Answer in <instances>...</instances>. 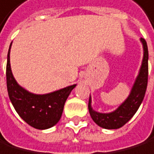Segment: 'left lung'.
<instances>
[{
    "label": "left lung",
    "mask_w": 154,
    "mask_h": 154,
    "mask_svg": "<svg viewBox=\"0 0 154 154\" xmlns=\"http://www.w3.org/2000/svg\"><path fill=\"white\" fill-rule=\"evenodd\" d=\"M143 45V60L139 73L135 79L132 90L128 98L122 103L116 110L111 113H99L93 110L91 106V97H89L88 110L89 114L96 124L104 129H119L130 120L137 113L144 99L148 85V59L149 51L147 42L144 38L140 39Z\"/></svg>",
    "instance_id": "obj_1"
}]
</instances>
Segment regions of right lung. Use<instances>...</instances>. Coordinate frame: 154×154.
Masks as SVG:
<instances>
[{
    "label": "right lung",
    "mask_w": 154,
    "mask_h": 154,
    "mask_svg": "<svg viewBox=\"0 0 154 154\" xmlns=\"http://www.w3.org/2000/svg\"><path fill=\"white\" fill-rule=\"evenodd\" d=\"M10 44L7 65L6 85L8 96L19 116L38 130H45L54 126L61 119L64 105L71 90L76 86L72 85L48 94H34L24 89L15 80L10 66Z\"/></svg>",
    "instance_id": "right-lung-1"
}]
</instances>
